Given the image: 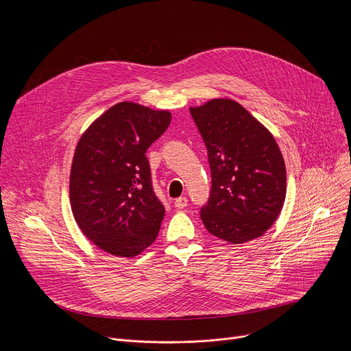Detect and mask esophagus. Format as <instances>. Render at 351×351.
<instances>
[{"label":"esophagus","mask_w":351,"mask_h":351,"mask_svg":"<svg viewBox=\"0 0 351 351\" xmlns=\"http://www.w3.org/2000/svg\"><path fill=\"white\" fill-rule=\"evenodd\" d=\"M186 206H187V198H186V197H179V198L175 199V207H176V208L182 210V208H184Z\"/></svg>","instance_id":"34e87169"}]
</instances>
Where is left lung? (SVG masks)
<instances>
[{"label": "left lung", "mask_w": 351, "mask_h": 351, "mask_svg": "<svg viewBox=\"0 0 351 351\" xmlns=\"http://www.w3.org/2000/svg\"><path fill=\"white\" fill-rule=\"evenodd\" d=\"M207 145L213 189L202 208L207 230L232 244L263 236L286 197V167L272 133L230 98L190 107Z\"/></svg>", "instance_id": "8db88e82"}]
</instances>
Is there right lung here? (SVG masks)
I'll list each match as a JSON object with an SVG mask.
<instances>
[{
    "label": "right lung",
    "instance_id": "add662e5",
    "mask_svg": "<svg viewBox=\"0 0 351 351\" xmlns=\"http://www.w3.org/2000/svg\"><path fill=\"white\" fill-rule=\"evenodd\" d=\"M171 112L122 101L80 136L69 199L82 233L99 250L133 258L158 236L165 208L154 194L145 157L169 126Z\"/></svg>",
    "mask_w": 351,
    "mask_h": 351
}]
</instances>
